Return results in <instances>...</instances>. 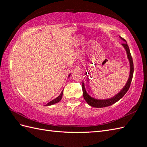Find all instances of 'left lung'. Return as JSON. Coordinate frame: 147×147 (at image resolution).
<instances>
[{
  "label": "left lung",
  "instance_id": "obj_1",
  "mask_svg": "<svg viewBox=\"0 0 147 147\" xmlns=\"http://www.w3.org/2000/svg\"><path fill=\"white\" fill-rule=\"evenodd\" d=\"M121 38V37H120ZM123 41H125L126 43H123V46L125 47V50L126 51L127 55H128V60L129 61L130 63V74L129 76V79L128 80V82H127L125 86L123 87V89L120 91V92L117 94L116 95L112 97L111 99H104V100H100V99H96L94 98H92V97H90L89 94H88L86 92V89H85L84 84H82V91H83V96L84 99L86 100V102L88 104H89L90 106L94 107H107L112 105L114 103L116 102L117 101H118L120 99H121L122 97L125 95V94L127 92V91L128 90L129 88L130 87V85H131V82L132 80V78L133 76V71H134V67H133V58L131 57V55L130 53V51L128 47V44L126 43V41L122 38H121Z\"/></svg>",
  "mask_w": 147,
  "mask_h": 147
}]
</instances>
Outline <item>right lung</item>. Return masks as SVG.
Masks as SVG:
<instances>
[{"label": "right lung", "instance_id": "right-lung-1", "mask_svg": "<svg viewBox=\"0 0 147 147\" xmlns=\"http://www.w3.org/2000/svg\"><path fill=\"white\" fill-rule=\"evenodd\" d=\"M70 76V75H69V76ZM63 92V91H62V92H61L60 95L59 96H58V97H57L56 99L52 100L51 101H50V102H49L47 104H46V105H45V106H50V105H52V104H55V103H57V102H59V101H60L61 99V98H62Z\"/></svg>", "mask_w": 147, "mask_h": 147}]
</instances>
